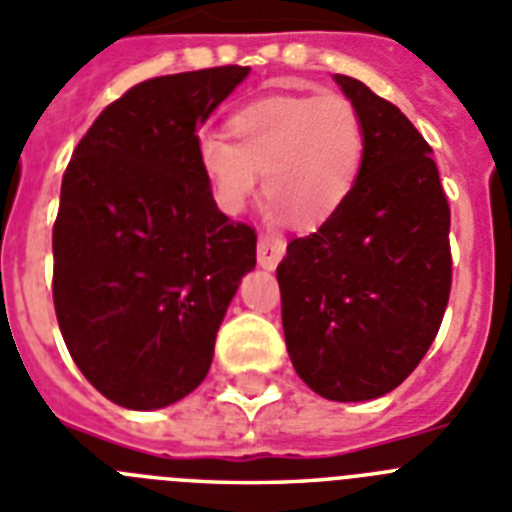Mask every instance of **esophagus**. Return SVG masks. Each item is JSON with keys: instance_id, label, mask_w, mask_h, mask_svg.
<instances>
[{"instance_id": "34e87169", "label": "esophagus", "mask_w": 512, "mask_h": 512, "mask_svg": "<svg viewBox=\"0 0 512 512\" xmlns=\"http://www.w3.org/2000/svg\"><path fill=\"white\" fill-rule=\"evenodd\" d=\"M283 252H286L283 239H276V236H260V242H257V263H260V268L273 270L281 263Z\"/></svg>"}]
</instances>
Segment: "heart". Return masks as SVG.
<instances>
[{"mask_svg": "<svg viewBox=\"0 0 512 512\" xmlns=\"http://www.w3.org/2000/svg\"><path fill=\"white\" fill-rule=\"evenodd\" d=\"M231 143L205 137L197 163L218 208L236 216L263 187L273 213L299 229H317L336 216L364 163V124L349 98L325 93L265 96L234 111Z\"/></svg>", "mask_w": 512, "mask_h": 512, "instance_id": "obj_1", "label": "heart"}]
</instances>
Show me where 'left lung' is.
Returning <instances> with one entry per match:
<instances>
[{"instance_id":"8db88e82","label":"left lung","mask_w":512,"mask_h":512,"mask_svg":"<svg viewBox=\"0 0 512 512\" xmlns=\"http://www.w3.org/2000/svg\"><path fill=\"white\" fill-rule=\"evenodd\" d=\"M364 124L349 200L294 239L276 276L296 375L338 403L398 388L435 341L450 296V208L432 148L401 109L333 75Z\"/></svg>"}]
</instances>
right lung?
Wrapping results in <instances>:
<instances>
[{"label":"right lung","mask_w":512,"mask_h":512,"mask_svg":"<svg viewBox=\"0 0 512 512\" xmlns=\"http://www.w3.org/2000/svg\"><path fill=\"white\" fill-rule=\"evenodd\" d=\"M249 67L153 77L101 111L64 171L54 309L101 395L166 409L205 380L216 333L255 268V231L218 210L197 130Z\"/></svg>","instance_id":"right-lung-1"}]
</instances>
